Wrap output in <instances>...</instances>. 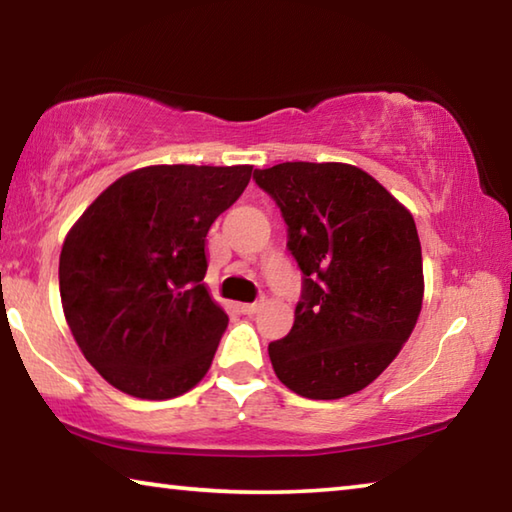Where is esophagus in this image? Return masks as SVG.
I'll list each match as a JSON object with an SVG mask.
<instances>
[{"label":"esophagus","mask_w":512,"mask_h":512,"mask_svg":"<svg viewBox=\"0 0 512 512\" xmlns=\"http://www.w3.org/2000/svg\"><path fill=\"white\" fill-rule=\"evenodd\" d=\"M259 307H262V302H244V305H239V311L246 316H253L259 311Z\"/></svg>","instance_id":"1"}]
</instances>
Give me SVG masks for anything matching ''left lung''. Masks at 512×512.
I'll return each instance as SVG.
<instances>
[{
  "mask_svg": "<svg viewBox=\"0 0 512 512\" xmlns=\"http://www.w3.org/2000/svg\"><path fill=\"white\" fill-rule=\"evenodd\" d=\"M255 180L280 205L305 275L291 332L268 345L275 375L309 400L359 393L418 323L424 275L413 214L345 162H282Z\"/></svg>",
  "mask_w": 512,
  "mask_h": 512,
  "instance_id": "8db88e82",
  "label": "left lung"
}]
</instances>
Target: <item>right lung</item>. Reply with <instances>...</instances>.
Instances as JSON below:
<instances>
[{
	"label": "right lung",
	"mask_w": 512,
	"mask_h": 512,
	"mask_svg": "<svg viewBox=\"0 0 512 512\" xmlns=\"http://www.w3.org/2000/svg\"><path fill=\"white\" fill-rule=\"evenodd\" d=\"M250 176L253 164H151L117 178L69 228L65 320L117 391L171 400L207 375L228 314L203 282L205 237Z\"/></svg>",
	"instance_id": "1"
}]
</instances>
